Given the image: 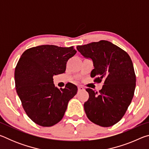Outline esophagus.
Here are the masks:
<instances>
[{
    "label": "esophagus",
    "instance_id": "esophagus-1",
    "mask_svg": "<svg viewBox=\"0 0 149 149\" xmlns=\"http://www.w3.org/2000/svg\"><path fill=\"white\" fill-rule=\"evenodd\" d=\"M84 90V87H82V86H78V91H83Z\"/></svg>",
    "mask_w": 149,
    "mask_h": 149
}]
</instances>
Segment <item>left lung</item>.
I'll list each match as a JSON object with an SVG mask.
<instances>
[{"label":"left lung","instance_id":"obj_1","mask_svg":"<svg viewBox=\"0 0 149 149\" xmlns=\"http://www.w3.org/2000/svg\"><path fill=\"white\" fill-rule=\"evenodd\" d=\"M77 49L93 60L91 77L95 82L104 81L99 93L88 88L89 97L84 103L87 118L95 124L110 127L122 119L134 95L136 76L127 52L111 42L101 40L77 46Z\"/></svg>","mask_w":149,"mask_h":149}]
</instances>
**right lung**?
Masks as SVG:
<instances>
[{
  "label": "right lung",
  "instance_id": "add662e5",
  "mask_svg": "<svg viewBox=\"0 0 149 149\" xmlns=\"http://www.w3.org/2000/svg\"><path fill=\"white\" fill-rule=\"evenodd\" d=\"M74 47L41 45L26 50L15 69L17 95L25 112L33 122L50 127L62 119L69 100L77 87L68 83L64 89L53 84V76L64 73L66 63L76 53Z\"/></svg>",
  "mask_w": 149,
  "mask_h": 149
}]
</instances>
